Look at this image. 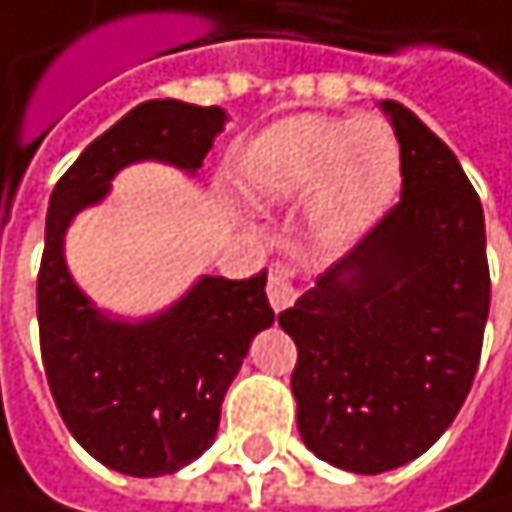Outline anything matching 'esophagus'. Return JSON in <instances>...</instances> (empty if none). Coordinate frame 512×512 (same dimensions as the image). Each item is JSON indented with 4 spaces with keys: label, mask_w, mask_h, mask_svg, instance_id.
<instances>
[{
    "label": "esophagus",
    "mask_w": 512,
    "mask_h": 512,
    "mask_svg": "<svg viewBox=\"0 0 512 512\" xmlns=\"http://www.w3.org/2000/svg\"><path fill=\"white\" fill-rule=\"evenodd\" d=\"M266 296H269V304H272L275 310H284V307H290V304L296 302V287H293V281H290V275H287L284 269L275 266V269L269 272Z\"/></svg>",
    "instance_id": "34e87169"
}]
</instances>
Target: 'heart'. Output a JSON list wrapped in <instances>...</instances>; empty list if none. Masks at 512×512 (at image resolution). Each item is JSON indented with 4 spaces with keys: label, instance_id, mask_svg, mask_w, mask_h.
Here are the masks:
<instances>
[{
    "label": "heart",
    "instance_id": "obj_1",
    "mask_svg": "<svg viewBox=\"0 0 512 512\" xmlns=\"http://www.w3.org/2000/svg\"><path fill=\"white\" fill-rule=\"evenodd\" d=\"M237 181L255 202L293 199L316 187L319 228L349 240L390 208L401 184V149L381 119L302 114L257 137L237 163Z\"/></svg>",
    "mask_w": 512,
    "mask_h": 512
}]
</instances>
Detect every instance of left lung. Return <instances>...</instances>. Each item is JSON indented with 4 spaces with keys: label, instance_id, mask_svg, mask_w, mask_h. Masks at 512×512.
Returning a JSON list of instances; mask_svg holds the SVG:
<instances>
[{
    "label": "left lung",
    "instance_id": "obj_1",
    "mask_svg": "<svg viewBox=\"0 0 512 512\" xmlns=\"http://www.w3.org/2000/svg\"><path fill=\"white\" fill-rule=\"evenodd\" d=\"M401 149V199L340 263L278 313L296 343L304 445L381 475L425 454L472 390L489 316L481 199L454 152L384 102Z\"/></svg>",
    "mask_w": 512,
    "mask_h": 512
}]
</instances>
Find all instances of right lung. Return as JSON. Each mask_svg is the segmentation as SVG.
I'll return each instance as SVG.
<instances>
[{"label":"right lung","mask_w":512,"mask_h":512,"mask_svg":"<svg viewBox=\"0 0 512 512\" xmlns=\"http://www.w3.org/2000/svg\"><path fill=\"white\" fill-rule=\"evenodd\" d=\"M222 122L219 108L143 102L96 137L52 190L37 272L43 369L72 437L122 475H166L210 448L252 337L275 319L266 269L240 281L208 275L158 319L125 325L93 310L72 284L64 231L125 163L158 158L196 172Z\"/></svg>","instance_id":"obj_1"}]
</instances>
